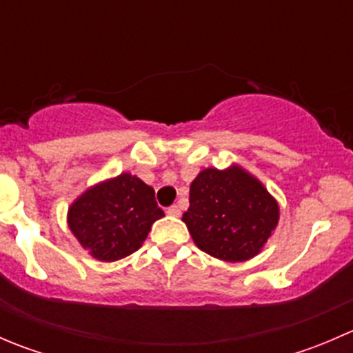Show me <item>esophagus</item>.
<instances>
[{"mask_svg": "<svg viewBox=\"0 0 353 353\" xmlns=\"http://www.w3.org/2000/svg\"><path fill=\"white\" fill-rule=\"evenodd\" d=\"M167 215H170V216H179L181 215V210H179V206H170V208H167Z\"/></svg>", "mask_w": 353, "mask_h": 353, "instance_id": "obj_1", "label": "esophagus"}]
</instances>
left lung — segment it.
<instances>
[{
  "instance_id": "left-lung-1",
  "label": "left lung",
  "mask_w": 353,
  "mask_h": 353,
  "mask_svg": "<svg viewBox=\"0 0 353 353\" xmlns=\"http://www.w3.org/2000/svg\"><path fill=\"white\" fill-rule=\"evenodd\" d=\"M279 220V201L239 163L203 169L191 183L190 208L183 215L194 244L227 263L258 256Z\"/></svg>"
}]
</instances>
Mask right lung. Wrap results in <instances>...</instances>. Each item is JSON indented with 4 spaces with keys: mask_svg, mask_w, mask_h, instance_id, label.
I'll use <instances>...</instances> for the list:
<instances>
[{
    "mask_svg": "<svg viewBox=\"0 0 353 353\" xmlns=\"http://www.w3.org/2000/svg\"><path fill=\"white\" fill-rule=\"evenodd\" d=\"M162 216L154 188L123 172L87 188L70 205L66 222L92 258L110 263L138 251Z\"/></svg>",
    "mask_w": 353,
    "mask_h": 353,
    "instance_id": "right-lung-1",
    "label": "right lung"
}]
</instances>
